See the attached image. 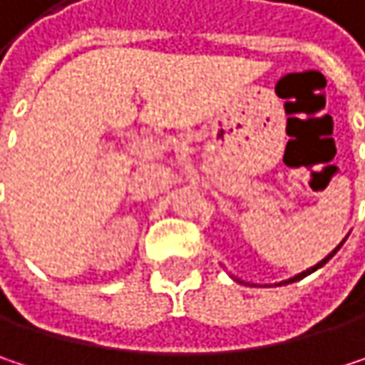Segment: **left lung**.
<instances>
[{"mask_svg": "<svg viewBox=\"0 0 365 365\" xmlns=\"http://www.w3.org/2000/svg\"><path fill=\"white\" fill-rule=\"evenodd\" d=\"M344 241H346V237H344V239H342V241H340V245H336V247H334V250H331V254L326 255V257H324V259H322V262H317V264H315V266H311V268H307V270H302V272H298V274H294V277H292V279H285V281H279V283H274V285H277V287H279V285H287V283H296V281H300V279H304V277H307V274H311V272H315V270H317V268H322V266H324V264H328L329 259H331V257H334V255H336V252H338V250H340V247H342V243H344ZM237 281H239V283H245V281H241V279H237ZM245 285H252V287H255L254 283H245ZM264 287H272V285H264Z\"/></svg>", "mask_w": 365, "mask_h": 365, "instance_id": "obj_1", "label": "left lung"}]
</instances>
